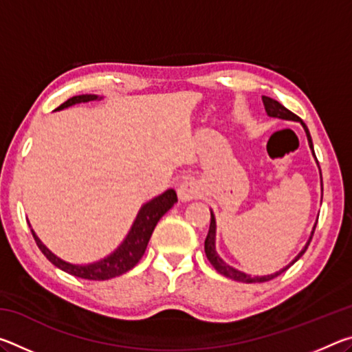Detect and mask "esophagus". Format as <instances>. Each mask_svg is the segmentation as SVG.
I'll list each match as a JSON object with an SVG mask.
<instances>
[{
	"mask_svg": "<svg viewBox=\"0 0 352 352\" xmlns=\"http://www.w3.org/2000/svg\"><path fill=\"white\" fill-rule=\"evenodd\" d=\"M178 197L182 201H189L192 199L200 197V186L194 180H184L178 186Z\"/></svg>",
	"mask_w": 352,
	"mask_h": 352,
	"instance_id": "1",
	"label": "esophagus"
}]
</instances>
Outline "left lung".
Returning a JSON list of instances; mask_svg holds the SVG:
<instances>
[{"label":"left lung","mask_w":352,"mask_h":352,"mask_svg":"<svg viewBox=\"0 0 352 352\" xmlns=\"http://www.w3.org/2000/svg\"><path fill=\"white\" fill-rule=\"evenodd\" d=\"M262 102H264L265 111H267V115H269V116H272V118H279V119H287V121L301 122V126L305 127V132H306V135H307L309 147H311V151H312V153H314V144H312L311 133H309L306 124L301 121L300 116H296L295 113H292L290 110L285 109L284 105L279 104L278 100L272 99V98H269V96H262ZM314 157H315V153H314ZM321 186H323V182H321ZM321 190H323V188H321ZM315 226H317V223L314 225L312 234H311V237H309V241H307V243L305 245V248H302L301 252L298 253L296 258H295L294 261H292L287 267H284L283 270L273 273V275L252 276V275H247V273H243V272H241V270L233 269V267L228 265V264H225V262L219 258V254H217V252H216V219H214V214H212V211H211L210 231H208V236H206V239H205V253H206L208 261L211 262V265L220 273V275H223V276H226V278H231V279H234V281H239V283H265V281H270V279H273V278H276V276L281 275L283 272L287 270L292 264H295V262H296L298 259H300L302 254H305V252H306L307 247H309V243H311V241H312Z\"/></svg>","instance_id":"obj_1"}]
</instances>
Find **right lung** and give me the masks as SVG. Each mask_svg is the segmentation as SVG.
Instances as JSON below:
<instances>
[{
    "mask_svg": "<svg viewBox=\"0 0 352 352\" xmlns=\"http://www.w3.org/2000/svg\"><path fill=\"white\" fill-rule=\"evenodd\" d=\"M98 99H102V98L96 96V94H80V96H73L69 98L67 102L58 105L56 111L67 109V107H71L74 104H85ZM174 204H177V194L174 189H168L162 195H158V197L147 201L146 205L141 206V210L135 219L132 228H130L127 237L124 239L121 245H119L111 254L107 256V258L87 265L69 264V262H65L63 259L57 258L54 253L50 252V250L41 243L37 234L34 233V230L31 231L35 242H37L38 248L41 250V253L46 256L47 261L52 262L56 267H58V269L82 279L104 281V279H110V278L122 275V273L132 270L133 267L138 264L140 259L142 258V254L146 252L148 239H151L158 220L162 219L172 206H174Z\"/></svg>",
    "mask_w": 352,
    "mask_h": 352,
    "instance_id": "right-lung-1",
    "label": "right lung"
}]
</instances>
